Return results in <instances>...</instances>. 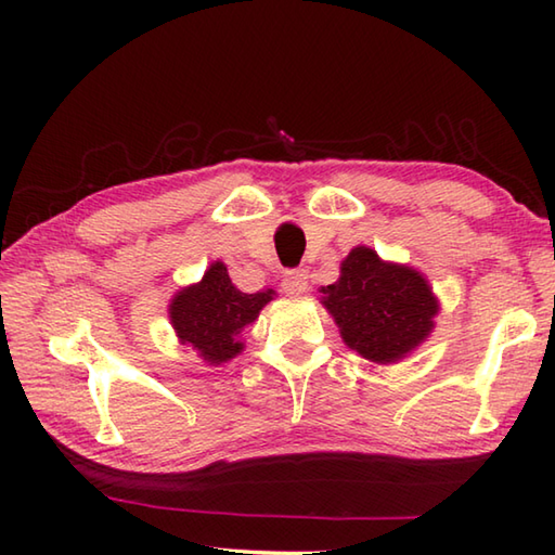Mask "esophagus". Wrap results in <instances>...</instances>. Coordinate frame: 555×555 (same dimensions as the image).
<instances>
[{"label": "esophagus", "mask_w": 555, "mask_h": 555, "mask_svg": "<svg viewBox=\"0 0 555 555\" xmlns=\"http://www.w3.org/2000/svg\"><path fill=\"white\" fill-rule=\"evenodd\" d=\"M281 288H284V293L291 298L302 296V293L308 291V271H288L284 281H281Z\"/></svg>", "instance_id": "esophagus-1"}]
</instances>
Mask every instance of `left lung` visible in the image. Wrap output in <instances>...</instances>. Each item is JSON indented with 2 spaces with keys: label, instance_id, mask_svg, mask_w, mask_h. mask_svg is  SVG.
<instances>
[{
  "label": "left lung",
  "instance_id": "1",
  "mask_svg": "<svg viewBox=\"0 0 555 555\" xmlns=\"http://www.w3.org/2000/svg\"><path fill=\"white\" fill-rule=\"evenodd\" d=\"M320 293L344 344L376 364L415 352L431 336L441 310L422 271L386 262L367 245L352 247L340 262V276Z\"/></svg>",
  "mask_w": 555,
  "mask_h": 555
}]
</instances>
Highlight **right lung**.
Here are the masks:
<instances>
[{
    "label": "right lung",
    "mask_w": 555,
    "mask_h": 555,
    "mask_svg": "<svg viewBox=\"0 0 555 555\" xmlns=\"http://www.w3.org/2000/svg\"><path fill=\"white\" fill-rule=\"evenodd\" d=\"M276 291L264 288L243 293L233 284L227 264L215 259L197 284L183 286L169 300V322L181 346L193 348L197 358L219 367V364L241 356L243 332L274 300Z\"/></svg>",
    "instance_id": "add662e5"
}]
</instances>
